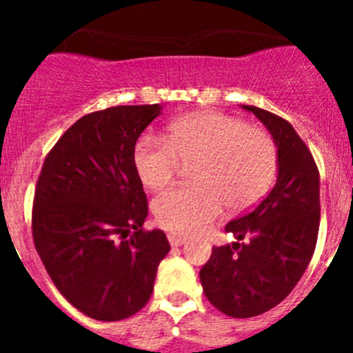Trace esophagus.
<instances>
[{
	"label": "esophagus",
	"mask_w": 353,
	"mask_h": 353,
	"mask_svg": "<svg viewBox=\"0 0 353 353\" xmlns=\"http://www.w3.org/2000/svg\"><path fill=\"white\" fill-rule=\"evenodd\" d=\"M168 239H170V244L171 245H174V248H179V245H183L185 244V236H182V235H176V233H170V235H168Z\"/></svg>",
	"instance_id": "obj_1"
}]
</instances>
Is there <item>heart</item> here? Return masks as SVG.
I'll list each match as a JSON object with an SVG mask.
<instances>
[{"label": "heart", "instance_id": "heart-1", "mask_svg": "<svg viewBox=\"0 0 353 353\" xmlns=\"http://www.w3.org/2000/svg\"><path fill=\"white\" fill-rule=\"evenodd\" d=\"M194 185L173 187L154 201L157 223L173 233L203 232L223 212L245 210L269 191L277 154L270 136L214 111L176 118L166 138L143 136L134 148V168L143 185L159 191L173 182L180 162H192Z\"/></svg>", "mask_w": 353, "mask_h": 353}]
</instances>
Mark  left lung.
<instances>
[{
	"label": "left lung",
	"mask_w": 353,
	"mask_h": 353,
	"mask_svg": "<svg viewBox=\"0 0 353 353\" xmlns=\"http://www.w3.org/2000/svg\"><path fill=\"white\" fill-rule=\"evenodd\" d=\"M267 127L277 148V180L254 210L226 224L236 242L212 249L199 270L208 301L233 318H251L285 301L310 265L320 226V174L288 121L242 105Z\"/></svg>",
	"instance_id": "obj_1"
}]
</instances>
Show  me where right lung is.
Listing matches in <instances>:
<instances>
[{
  "instance_id": "obj_1",
  "label": "right lung",
  "mask_w": 353,
  "mask_h": 353,
  "mask_svg": "<svg viewBox=\"0 0 353 353\" xmlns=\"http://www.w3.org/2000/svg\"><path fill=\"white\" fill-rule=\"evenodd\" d=\"M159 114L162 105L148 104L79 118L49 152L37 183V252L61 295L102 322L141 310L170 252L162 230H143L148 207L134 168L136 141Z\"/></svg>"
}]
</instances>
